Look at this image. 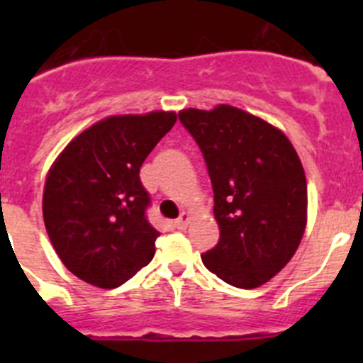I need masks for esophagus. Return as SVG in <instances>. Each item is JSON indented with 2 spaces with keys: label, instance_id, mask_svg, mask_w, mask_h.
I'll return each instance as SVG.
<instances>
[{
  "label": "esophagus",
  "instance_id": "obj_1",
  "mask_svg": "<svg viewBox=\"0 0 363 363\" xmlns=\"http://www.w3.org/2000/svg\"><path fill=\"white\" fill-rule=\"evenodd\" d=\"M188 223H189V216L186 214V212H182L181 214V218L179 219H175V228L177 230H186V226H188Z\"/></svg>",
  "mask_w": 363,
  "mask_h": 363
}]
</instances>
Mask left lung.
<instances>
[{
    "label": "left lung",
    "mask_w": 363,
    "mask_h": 363,
    "mask_svg": "<svg viewBox=\"0 0 363 363\" xmlns=\"http://www.w3.org/2000/svg\"><path fill=\"white\" fill-rule=\"evenodd\" d=\"M202 151L214 191L219 242L203 265L232 286H262L295 255L307 221V182L291 142L230 105L179 112Z\"/></svg>",
    "instance_id": "1"
}]
</instances>
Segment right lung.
Masks as SVG:
<instances>
[{
	"mask_svg": "<svg viewBox=\"0 0 363 363\" xmlns=\"http://www.w3.org/2000/svg\"><path fill=\"white\" fill-rule=\"evenodd\" d=\"M177 121L175 112L112 116L73 138L50 167L43 221L54 250L79 279L117 288L155 256L160 232L140 167Z\"/></svg>",
	"mask_w": 363,
	"mask_h": 363,
	"instance_id": "1",
	"label": "right lung"
}]
</instances>
